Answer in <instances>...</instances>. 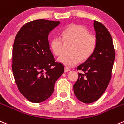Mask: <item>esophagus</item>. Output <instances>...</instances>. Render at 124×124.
Listing matches in <instances>:
<instances>
[{
  "instance_id": "34e87169",
  "label": "esophagus",
  "mask_w": 124,
  "mask_h": 124,
  "mask_svg": "<svg viewBox=\"0 0 124 124\" xmlns=\"http://www.w3.org/2000/svg\"><path fill=\"white\" fill-rule=\"evenodd\" d=\"M70 68H68V67H65V72H68V71H70Z\"/></svg>"
}]
</instances>
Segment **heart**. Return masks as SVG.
<instances>
[{"mask_svg": "<svg viewBox=\"0 0 124 124\" xmlns=\"http://www.w3.org/2000/svg\"><path fill=\"white\" fill-rule=\"evenodd\" d=\"M64 42L71 44L70 53L63 54L58 58V61L68 67L75 65L81 59L86 61L94 53L97 45L94 35L88 33L86 27L81 25L71 24L62 32V38L56 36L51 41V47L56 56H61L63 52Z\"/></svg>", "mask_w": 124, "mask_h": 124, "instance_id": "b5f03b06", "label": "heart"}]
</instances>
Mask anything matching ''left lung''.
I'll return each instance as SVG.
<instances>
[{
    "label": "left lung",
    "mask_w": 124,
    "mask_h": 124,
    "mask_svg": "<svg viewBox=\"0 0 124 124\" xmlns=\"http://www.w3.org/2000/svg\"><path fill=\"white\" fill-rule=\"evenodd\" d=\"M97 45L94 53L84 63L77 67L79 73L73 85L74 93L80 101L90 104L104 94L111 78L115 57L112 38L105 26L94 20Z\"/></svg>",
    "instance_id": "1"
}]
</instances>
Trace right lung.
Wrapping results in <instances>:
<instances>
[{
    "instance_id": "obj_1",
    "label": "right lung",
    "mask_w": 124,
    "mask_h": 124,
    "mask_svg": "<svg viewBox=\"0 0 124 124\" xmlns=\"http://www.w3.org/2000/svg\"><path fill=\"white\" fill-rule=\"evenodd\" d=\"M59 21L38 19L25 23L17 34L12 53V70L21 94L40 103L51 96L56 80L64 72L50 50L48 34Z\"/></svg>"
}]
</instances>
